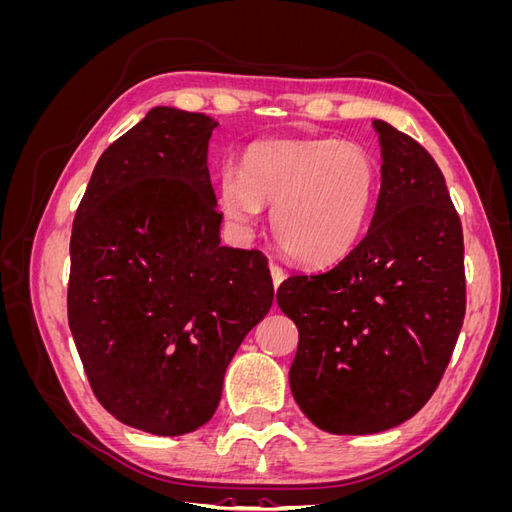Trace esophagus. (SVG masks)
Segmentation results:
<instances>
[{"label":"esophagus","instance_id":"obj_1","mask_svg":"<svg viewBox=\"0 0 512 512\" xmlns=\"http://www.w3.org/2000/svg\"><path fill=\"white\" fill-rule=\"evenodd\" d=\"M271 277H273V286L280 288V284L286 280V271L277 265H271Z\"/></svg>","mask_w":512,"mask_h":512}]
</instances>
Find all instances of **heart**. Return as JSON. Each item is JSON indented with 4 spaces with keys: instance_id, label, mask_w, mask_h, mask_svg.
Listing matches in <instances>:
<instances>
[{
    "instance_id": "heart-1",
    "label": "heart",
    "mask_w": 512,
    "mask_h": 512,
    "mask_svg": "<svg viewBox=\"0 0 512 512\" xmlns=\"http://www.w3.org/2000/svg\"><path fill=\"white\" fill-rule=\"evenodd\" d=\"M380 164L359 145L335 138H275L245 151L243 168H224L220 205L247 228L262 205H275V241L312 267L346 258L361 243L376 211Z\"/></svg>"
}]
</instances>
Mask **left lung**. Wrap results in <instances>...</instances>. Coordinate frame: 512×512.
<instances>
[{
  "mask_svg": "<svg viewBox=\"0 0 512 512\" xmlns=\"http://www.w3.org/2000/svg\"><path fill=\"white\" fill-rule=\"evenodd\" d=\"M380 194L367 235L324 273L294 275L277 305L297 324L290 391L318 429L369 436L438 389L466 314L463 232L438 164L374 119Z\"/></svg>",
  "mask_w": 512,
  "mask_h": 512,
  "instance_id": "1",
  "label": "left lung"
}]
</instances>
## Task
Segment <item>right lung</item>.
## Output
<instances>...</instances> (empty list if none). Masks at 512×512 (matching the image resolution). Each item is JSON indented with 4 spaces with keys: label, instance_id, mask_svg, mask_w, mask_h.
<instances>
[{
    "label": "right lung",
    "instance_id": "obj_1",
    "mask_svg": "<svg viewBox=\"0 0 512 512\" xmlns=\"http://www.w3.org/2000/svg\"><path fill=\"white\" fill-rule=\"evenodd\" d=\"M215 128L151 108L102 153L72 226L68 322L85 374L117 421L153 436L211 421L228 363L273 303L267 258L220 243Z\"/></svg>",
    "mask_w": 512,
    "mask_h": 512
}]
</instances>
